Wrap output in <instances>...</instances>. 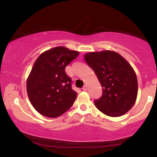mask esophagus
Instances as JSON below:
<instances>
[{"label": "esophagus", "mask_w": 157, "mask_h": 157, "mask_svg": "<svg viewBox=\"0 0 157 157\" xmlns=\"http://www.w3.org/2000/svg\"><path fill=\"white\" fill-rule=\"evenodd\" d=\"M82 90H83V91H87V90H88V87H87V86H86V85L83 86V87L82 88Z\"/></svg>", "instance_id": "esophagus-1"}]
</instances>
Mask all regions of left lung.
<instances>
[{
	"label": "left lung",
	"mask_w": 157,
	"mask_h": 157,
	"mask_svg": "<svg viewBox=\"0 0 157 157\" xmlns=\"http://www.w3.org/2000/svg\"><path fill=\"white\" fill-rule=\"evenodd\" d=\"M84 59L102 86L101 97L94 101L98 110L112 117H120L129 111L136 101L138 83L127 61L111 51L86 53Z\"/></svg>",
	"instance_id": "1"
}]
</instances>
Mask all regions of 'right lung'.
Listing matches in <instances>:
<instances>
[{"label": "right lung", "instance_id": "obj_1", "mask_svg": "<svg viewBox=\"0 0 157 157\" xmlns=\"http://www.w3.org/2000/svg\"><path fill=\"white\" fill-rule=\"evenodd\" d=\"M79 55L63 46L45 51L36 60L27 79V93L31 104L40 114L59 117L74 104L77 93L71 88L66 66Z\"/></svg>", "mask_w": 157, "mask_h": 157}]
</instances>
